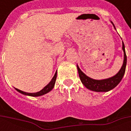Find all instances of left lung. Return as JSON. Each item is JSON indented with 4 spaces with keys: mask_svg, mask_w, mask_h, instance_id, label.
Listing matches in <instances>:
<instances>
[{
    "mask_svg": "<svg viewBox=\"0 0 131 131\" xmlns=\"http://www.w3.org/2000/svg\"><path fill=\"white\" fill-rule=\"evenodd\" d=\"M112 24L113 26L114 27L113 23ZM114 28H115V27H114ZM122 49H123L124 54V60L123 65L121 67V69L119 70V71L116 74L115 76L111 77V78H109V79L102 80L93 79L90 77H87L80 69L79 66L77 65V69H78V72H79L80 79L81 81L83 84L85 85L88 89L91 90V91H95V92H107V91H111L112 89L115 88L116 86L118 85L121 81L124 74H125V71H126L127 57L126 54V51H125V46H124V43H122Z\"/></svg>",
    "mask_w": 131,
    "mask_h": 131,
    "instance_id": "1",
    "label": "left lung"
}]
</instances>
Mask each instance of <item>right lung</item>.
I'll return each instance as SVG.
<instances>
[{"label": "right lung", "instance_id": "obj_1", "mask_svg": "<svg viewBox=\"0 0 131 131\" xmlns=\"http://www.w3.org/2000/svg\"><path fill=\"white\" fill-rule=\"evenodd\" d=\"M56 78H57V71L55 72L54 77L52 79V80L50 81V82L49 83L48 85L45 86L44 88L40 91L39 92H37V93H26V92H24V91H20L17 88H15L17 91L19 92L20 93L23 94V95H29V96H32V97H38V96H41L43 95H45V94L48 93V92H50V91L52 90V88H54V83H55V81H56Z\"/></svg>", "mask_w": 131, "mask_h": 131}]
</instances>
